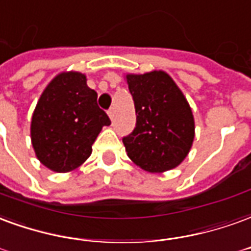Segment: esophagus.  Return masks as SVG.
<instances>
[{
  "label": "esophagus",
  "instance_id": "1",
  "mask_svg": "<svg viewBox=\"0 0 251 251\" xmlns=\"http://www.w3.org/2000/svg\"><path fill=\"white\" fill-rule=\"evenodd\" d=\"M108 116L111 118V120H113V118H115V109H113V108H109V109H108Z\"/></svg>",
  "mask_w": 251,
  "mask_h": 251
}]
</instances>
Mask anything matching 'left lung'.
Listing matches in <instances>:
<instances>
[{
  "label": "left lung",
  "instance_id": "1",
  "mask_svg": "<svg viewBox=\"0 0 251 251\" xmlns=\"http://www.w3.org/2000/svg\"><path fill=\"white\" fill-rule=\"evenodd\" d=\"M136 124L123 138L129 159L148 173H163L182 163L194 140V118L187 100L162 71L128 75Z\"/></svg>",
  "mask_w": 251,
  "mask_h": 251
}]
</instances>
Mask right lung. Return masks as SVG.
I'll use <instances>...</instances> for the list:
<instances>
[{
  "label": "right lung",
  "mask_w": 251,
  "mask_h": 251,
  "mask_svg": "<svg viewBox=\"0 0 251 251\" xmlns=\"http://www.w3.org/2000/svg\"><path fill=\"white\" fill-rule=\"evenodd\" d=\"M109 124L85 76L61 73L45 88L33 112V148L44 166L68 173L89 158L99 132Z\"/></svg>",
  "instance_id": "obj_1"
}]
</instances>
